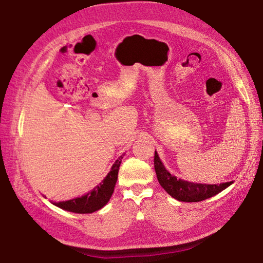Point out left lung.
<instances>
[{
    "label": "left lung",
    "mask_w": 263,
    "mask_h": 263,
    "mask_svg": "<svg viewBox=\"0 0 263 263\" xmlns=\"http://www.w3.org/2000/svg\"><path fill=\"white\" fill-rule=\"evenodd\" d=\"M154 165L160 185L171 197L178 201H183V202H199V201L209 199L221 192L222 190H225L233 183L226 182L220 184H200L180 180L176 176L172 175L165 168L164 164L161 163L158 154L156 152Z\"/></svg>",
    "instance_id": "obj_1"
}]
</instances>
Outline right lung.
<instances>
[{
    "mask_svg": "<svg viewBox=\"0 0 263 263\" xmlns=\"http://www.w3.org/2000/svg\"><path fill=\"white\" fill-rule=\"evenodd\" d=\"M123 156L124 155L120 156L119 159H116L107 176L92 191L88 192L80 198H74L68 201H61V202H53V204L63 210L76 212V214H91V212L102 209L108 202L111 194L114 192Z\"/></svg>",
    "mask_w": 263,
    "mask_h": 263,
    "instance_id": "obj_1",
    "label": "right lung"
}]
</instances>
